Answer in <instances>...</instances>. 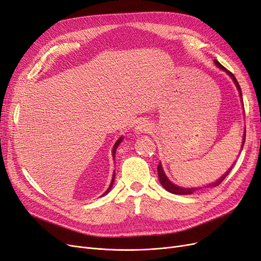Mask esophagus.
Returning <instances> with one entry per match:
<instances>
[{
  "instance_id": "esophagus-1",
  "label": "esophagus",
  "mask_w": 261,
  "mask_h": 261,
  "mask_svg": "<svg viewBox=\"0 0 261 261\" xmlns=\"http://www.w3.org/2000/svg\"><path fill=\"white\" fill-rule=\"evenodd\" d=\"M149 130H150L149 124L147 122H145V121L140 122L136 127V132L139 133V134L140 133H144V132H148Z\"/></svg>"
}]
</instances>
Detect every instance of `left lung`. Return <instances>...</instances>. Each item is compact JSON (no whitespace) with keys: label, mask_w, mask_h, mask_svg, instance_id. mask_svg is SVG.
<instances>
[{"label":"left lung","mask_w":261,"mask_h":261,"mask_svg":"<svg viewBox=\"0 0 261 261\" xmlns=\"http://www.w3.org/2000/svg\"><path fill=\"white\" fill-rule=\"evenodd\" d=\"M215 63H216V65L219 67V68H221L222 70H224V71H226V73H228L230 77L233 79V81H234V83H235V86H237V88H238V90H239V93H240V96H241V98H242V102H243V97H242V91H241V87H240V85H239V82H238V80H237V78L234 77V74L231 72V71H229V70H226L224 67L218 62V61H215ZM245 137H246V131L244 132V138H243V144H242V148H243V146H244V143H245ZM233 167H231L230 169H229V171H226L225 172V174H223L221 178L218 180V181H216V182H214V183H212V184H209V186H206L205 188H215V187H218L219 186V184L225 179V176L228 175L229 173H230V171H231V169H232ZM157 170H158V176H159V181H161V183H162V186L168 191V192H170V193H173V194H179V195H189V194H192V193H194V192H196V191H198V190H200V188H191V189H184V188H180V187H176V186H174L173 183H171L169 180H168V178L166 176V174H165V172H164V170H163V167H162V164L159 163V165H158V167H157Z\"/></svg>","instance_id":"obj_1"}]
</instances>
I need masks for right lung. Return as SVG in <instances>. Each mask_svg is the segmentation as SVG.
Masks as SVG:
<instances>
[{"instance_id":"right-lung-1","label":"right lung","mask_w":261,"mask_h":261,"mask_svg":"<svg viewBox=\"0 0 261 261\" xmlns=\"http://www.w3.org/2000/svg\"><path fill=\"white\" fill-rule=\"evenodd\" d=\"M122 141V138H120L118 141H117L116 143H115V146H114V148H113V156H114V158H115V152H116V148L118 147V145H119V143ZM114 180H115V173H114V175H113V180H112V183H111V186H109V188L107 189V191L104 193L103 195H106L107 193L111 191V189H112V187H113V183H114Z\"/></svg>"}]
</instances>
